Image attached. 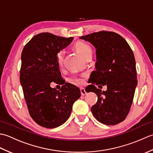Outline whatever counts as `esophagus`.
<instances>
[{
    "label": "esophagus",
    "mask_w": 153,
    "mask_h": 153,
    "mask_svg": "<svg viewBox=\"0 0 153 153\" xmlns=\"http://www.w3.org/2000/svg\"><path fill=\"white\" fill-rule=\"evenodd\" d=\"M80 91H81V94H82V95H86L87 92H86V91H85V89L81 88V89H80Z\"/></svg>",
    "instance_id": "34e87169"
}]
</instances>
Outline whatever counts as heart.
Returning <instances> with one entry per match:
<instances>
[{"mask_svg": "<svg viewBox=\"0 0 153 153\" xmlns=\"http://www.w3.org/2000/svg\"><path fill=\"white\" fill-rule=\"evenodd\" d=\"M75 49L77 52L80 56L83 57L85 55L88 53L89 51H91V48L90 46L87 44L85 42L83 41H79L77 42V43L75 45ZM64 51L60 50L58 51L56 55V63L58 66L59 67H62L63 64V60H64ZM68 82L71 83V84H74V85H82L85 82V79L83 76H71L68 77Z\"/></svg>", "mask_w": 153, "mask_h": 153, "instance_id": "obj_1", "label": "heart"}]
</instances>
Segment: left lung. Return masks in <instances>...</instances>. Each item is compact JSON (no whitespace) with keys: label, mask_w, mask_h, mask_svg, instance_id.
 <instances>
[{"label":"left lung","mask_w":153,"mask_h":153,"mask_svg":"<svg viewBox=\"0 0 153 153\" xmlns=\"http://www.w3.org/2000/svg\"><path fill=\"white\" fill-rule=\"evenodd\" d=\"M79 38L96 48V70L91 74L89 82L107 86L106 91L93 85L87 88V92L95 93L98 97L91 112L104 124H118L128 116L137 85L134 53L124 39L115 32L100 31Z\"/></svg>","instance_id":"8db88e82"}]
</instances>
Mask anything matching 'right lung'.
<instances>
[{
	"instance_id": "add662e5",
	"label": "right lung",
	"mask_w": 153,
	"mask_h": 153,
	"mask_svg": "<svg viewBox=\"0 0 153 153\" xmlns=\"http://www.w3.org/2000/svg\"><path fill=\"white\" fill-rule=\"evenodd\" d=\"M73 37L50 33L35 35L22 53L19 80L28 111L34 121L46 128L61 126L69 118L72 106L81 96L78 87L64 83L56 60L58 51L67 47ZM53 81L64 84L60 90L51 88Z\"/></svg>"
}]
</instances>
